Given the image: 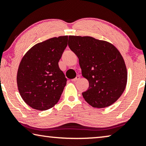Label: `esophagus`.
Instances as JSON below:
<instances>
[{
    "mask_svg": "<svg viewBox=\"0 0 146 146\" xmlns=\"http://www.w3.org/2000/svg\"><path fill=\"white\" fill-rule=\"evenodd\" d=\"M80 78V76H79V75H77L76 76V77L75 78H73V79H72V80H71V81H73V82H76V81H77V80H78Z\"/></svg>",
    "mask_w": 146,
    "mask_h": 146,
    "instance_id": "34e87169",
    "label": "esophagus"
}]
</instances>
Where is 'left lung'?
<instances>
[{
  "instance_id": "1",
  "label": "left lung",
  "mask_w": 146,
  "mask_h": 146,
  "mask_svg": "<svg viewBox=\"0 0 146 146\" xmlns=\"http://www.w3.org/2000/svg\"><path fill=\"white\" fill-rule=\"evenodd\" d=\"M68 46L78 58L82 75L90 84L82 93L84 100L97 108L115 103L127 80L126 66L118 49L107 41L88 36H69Z\"/></svg>"
}]
</instances>
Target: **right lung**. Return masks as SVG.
<instances>
[{"mask_svg":"<svg viewBox=\"0 0 146 146\" xmlns=\"http://www.w3.org/2000/svg\"><path fill=\"white\" fill-rule=\"evenodd\" d=\"M68 36L48 39L27 51L19 64L17 82L24 102L45 111L58 102L67 79L58 62L68 45Z\"/></svg>","mask_w":146,"mask_h":146,"instance_id":"obj_1","label":"right lung"}]
</instances>
